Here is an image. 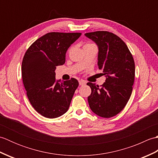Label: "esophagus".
<instances>
[{
	"instance_id": "1",
	"label": "esophagus",
	"mask_w": 158,
	"mask_h": 158,
	"mask_svg": "<svg viewBox=\"0 0 158 158\" xmlns=\"http://www.w3.org/2000/svg\"><path fill=\"white\" fill-rule=\"evenodd\" d=\"M79 83L80 85H83L85 84L86 81H84V80H80V81H79Z\"/></svg>"
}]
</instances>
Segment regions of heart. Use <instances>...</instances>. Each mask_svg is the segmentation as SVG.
Masks as SVG:
<instances>
[{"instance_id": "b5f03b06", "label": "heart", "mask_w": 158, "mask_h": 158, "mask_svg": "<svg viewBox=\"0 0 158 158\" xmlns=\"http://www.w3.org/2000/svg\"><path fill=\"white\" fill-rule=\"evenodd\" d=\"M94 45V44H92V43H86V44H85L84 47L85 46H88V45Z\"/></svg>"}]
</instances>
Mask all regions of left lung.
<instances>
[{"label":"left lung","instance_id":"left-lung-1","mask_svg":"<svg viewBox=\"0 0 158 158\" xmlns=\"http://www.w3.org/2000/svg\"><path fill=\"white\" fill-rule=\"evenodd\" d=\"M85 35L98 46V66L106 77L100 87L87 83L92 89L88 97L89 105L97 115L110 118L122 111L132 94L135 61L126 43L113 33L96 31Z\"/></svg>","mask_w":158,"mask_h":158}]
</instances>
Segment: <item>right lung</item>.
Here are the masks:
<instances>
[{
	"mask_svg": "<svg viewBox=\"0 0 158 158\" xmlns=\"http://www.w3.org/2000/svg\"><path fill=\"white\" fill-rule=\"evenodd\" d=\"M80 32H49L32 43L22 64L23 83L28 98L36 111L56 118L68 110L79 82L56 79L57 66L65 63L66 52L81 36Z\"/></svg>",
	"mask_w": 158,
	"mask_h": 158,
	"instance_id": "add662e5",
	"label": "right lung"
}]
</instances>
